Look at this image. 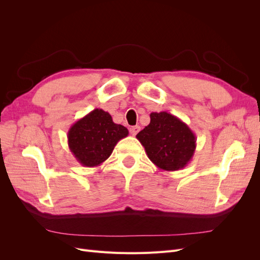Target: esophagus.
Here are the masks:
<instances>
[{
	"label": "esophagus",
	"mask_w": 260,
	"mask_h": 260,
	"mask_svg": "<svg viewBox=\"0 0 260 260\" xmlns=\"http://www.w3.org/2000/svg\"><path fill=\"white\" fill-rule=\"evenodd\" d=\"M139 131H140V125H133V127L130 128V132L132 136H137Z\"/></svg>",
	"instance_id": "1"
}]
</instances>
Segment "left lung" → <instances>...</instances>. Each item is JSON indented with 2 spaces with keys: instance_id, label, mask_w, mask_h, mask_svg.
<instances>
[{
  "instance_id": "left-lung-1",
  "label": "left lung",
  "mask_w": 260,
  "mask_h": 260,
  "mask_svg": "<svg viewBox=\"0 0 260 260\" xmlns=\"http://www.w3.org/2000/svg\"><path fill=\"white\" fill-rule=\"evenodd\" d=\"M151 122L140 131L137 139L157 168L176 171L191 161L196 138L188 125L167 112L151 113Z\"/></svg>"
}]
</instances>
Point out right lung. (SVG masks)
<instances>
[{
	"label": "right lung",
	"instance_id": "obj_1",
	"mask_svg": "<svg viewBox=\"0 0 260 260\" xmlns=\"http://www.w3.org/2000/svg\"><path fill=\"white\" fill-rule=\"evenodd\" d=\"M128 135V129L115 123L107 112L95 108L70 127L67 139L70 152L78 162L84 167H96Z\"/></svg>",
	"mask_w": 260,
	"mask_h": 260
}]
</instances>
